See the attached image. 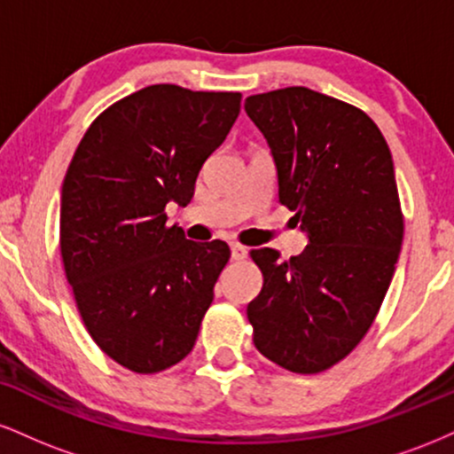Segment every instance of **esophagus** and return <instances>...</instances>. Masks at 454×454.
I'll list each match as a JSON object with an SVG mask.
<instances>
[{
	"label": "esophagus",
	"mask_w": 454,
	"mask_h": 454,
	"mask_svg": "<svg viewBox=\"0 0 454 454\" xmlns=\"http://www.w3.org/2000/svg\"><path fill=\"white\" fill-rule=\"evenodd\" d=\"M231 256H232V260H243L245 256H247V249H245L243 245L232 243L231 245Z\"/></svg>",
	"instance_id": "34e87169"
}]
</instances>
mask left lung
Returning <instances> with one entry per match:
<instances>
[{"label":"left lung","instance_id":"8db88e82","mask_svg":"<svg viewBox=\"0 0 454 454\" xmlns=\"http://www.w3.org/2000/svg\"><path fill=\"white\" fill-rule=\"evenodd\" d=\"M245 113L309 241L290 260L252 249L264 278L247 305L254 346L288 372L320 373L358 346L393 279L403 241L393 155L361 108L307 87L249 96Z\"/></svg>","mask_w":454,"mask_h":454}]
</instances>
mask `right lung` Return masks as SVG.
Masks as SVG:
<instances>
[{"instance_id": "1", "label": "right lung", "mask_w": 454, "mask_h": 454, "mask_svg": "<svg viewBox=\"0 0 454 454\" xmlns=\"http://www.w3.org/2000/svg\"><path fill=\"white\" fill-rule=\"evenodd\" d=\"M239 111L241 93L145 87L91 123L67 166V284L91 340L129 372H164L194 348L231 247L190 241L164 209L192 200Z\"/></svg>"}]
</instances>
